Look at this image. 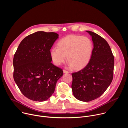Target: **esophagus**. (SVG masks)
Instances as JSON below:
<instances>
[{
	"label": "esophagus",
	"mask_w": 128,
	"mask_h": 128,
	"mask_svg": "<svg viewBox=\"0 0 128 128\" xmlns=\"http://www.w3.org/2000/svg\"><path fill=\"white\" fill-rule=\"evenodd\" d=\"M63 72L64 74H67V73H69V71L66 70H63Z\"/></svg>",
	"instance_id": "1"
}]
</instances>
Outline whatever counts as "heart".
I'll return each instance as SVG.
<instances>
[{
	"label": "heart",
	"instance_id": "heart-1",
	"mask_svg": "<svg viewBox=\"0 0 128 128\" xmlns=\"http://www.w3.org/2000/svg\"><path fill=\"white\" fill-rule=\"evenodd\" d=\"M93 50V42L88 38L69 35L59 41L58 47L51 48L50 54L55 65H60L65 62L67 56L69 66L79 69L88 63Z\"/></svg>",
	"mask_w": 128,
	"mask_h": 128
}]
</instances>
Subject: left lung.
<instances>
[{
  "label": "left lung",
  "mask_w": 128,
  "mask_h": 128,
  "mask_svg": "<svg viewBox=\"0 0 128 128\" xmlns=\"http://www.w3.org/2000/svg\"><path fill=\"white\" fill-rule=\"evenodd\" d=\"M92 36L94 48L90 60L80 71L72 74L73 94L78 100L88 102L100 97L112 82L114 59L107 42L98 34Z\"/></svg>",
  "instance_id": "obj_1"
}]
</instances>
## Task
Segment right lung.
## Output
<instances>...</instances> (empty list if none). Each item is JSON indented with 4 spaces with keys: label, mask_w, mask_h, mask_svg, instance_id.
Instances as JSON below:
<instances>
[{
    "label": "right lung",
    "mask_w": 128,
    "mask_h": 128,
    "mask_svg": "<svg viewBox=\"0 0 128 128\" xmlns=\"http://www.w3.org/2000/svg\"><path fill=\"white\" fill-rule=\"evenodd\" d=\"M58 36L44 31L30 34L22 40L14 54V80L21 93L31 100H48L63 76V70L51 63L50 54Z\"/></svg>",
    "instance_id": "right-lung-1"
}]
</instances>
